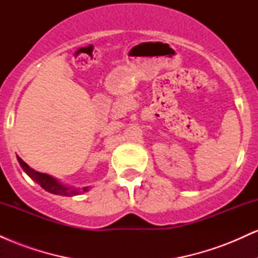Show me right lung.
<instances>
[{
    "mask_svg": "<svg viewBox=\"0 0 258 258\" xmlns=\"http://www.w3.org/2000/svg\"><path fill=\"white\" fill-rule=\"evenodd\" d=\"M18 161H19L20 166H22L24 172L28 174L30 178L36 182L37 184H40L44 190H47L48 193L55 194V195H63V197H74V195H79L82 193H86L88 191V186H84L82 189H75V188H70V186H67L64 184H61L59 180H57L55 178H53L52 176L47 173H41L35 171L34 168H31L29 166L26 162L23 161L19 156H17Z\"/></svg>",
    "mask_w": 258,
    "mask_h": 258,
    "instance_id": "add662e5",
    "label": "right lung"
}]
</instances>
